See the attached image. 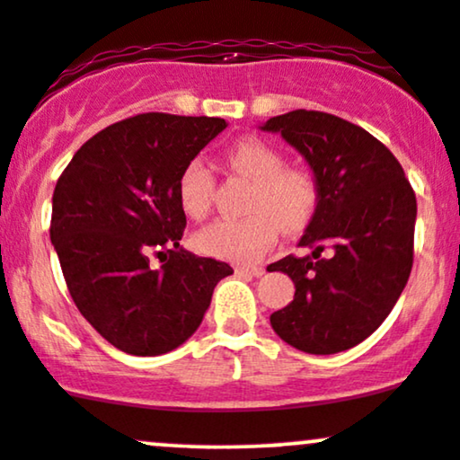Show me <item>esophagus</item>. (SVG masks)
<instances>
[{"instance_id":"obj_1","label":"esophagus","mask_w":460,"mask_h":460,"mask_svg":"<svg viewBox=\"0 0 460 460\" xmlns=\"http://www.w3.org/2000/svg\"><path fill=\"white\" fill-rule=\"evenodd\" d=\"M266 272L263 266H235V274H251V277H261Z\"/></svg>"}]
</instances>
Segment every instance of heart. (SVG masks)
Segmentation results:
<instances>
[{"mask_svg":"<svg viewBox=\"0 0 460 460\" xmlns=\"http://www.w3.org/2000/svg\"><path fill=\"white\" fill-rule=\"evenodd\" d=\"M229 164L255 181L246 218H220L194 235L200 252L218 260L248 263L260 260L274 244L279 225L285 234H298L311 223L320 203V188L303 168H285V157L268 142L248 138L231 146ZM214 175L203 160L183 166L177 197L183 212L203 218L212 205Z\"/></svg>","mask_w":460,"mask_h":460,"instance_id":"heart-1","label":"heart"}]
</instances>
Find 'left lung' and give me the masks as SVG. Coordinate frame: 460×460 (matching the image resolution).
Listing matches in <instances>:
<instances>
[{
    "instance_id": "1",
    "label": "left lung",
    "mask_w": 460,
    "mask_h": 460,
    "mask_svg": "<svg viewBox=\"0 0 460 460\" xmlns=\"http://www.w3.org/2000/svg\"><path fill=\"white\" fill-rule=\"evenodd\" d=\"M261 129L281 134L307 160L320 188L318 209L298 242L311 252L268 266L296 288L270 324L309 355L348 350L383 324L409 281L415 192L394 153L340 116L294 110Z\"/></svg>"
}]
</instances>
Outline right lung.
I'll return each instance as SVG.
<instances>
[{
    "instance_id": "obj_1",
    "label": "right lung",
    "mask_w": 460,
    "mask_h": 460,
    "mask_svg": "<svg viewBox=\"0 0 460 460\" xmlns=\"http://www.w3.org/2000/svg\"><path fill=\"white\" fill-rule=\"evenodd\" d=\"M225 128L214 116H131L84 142L58 179L49 235L68 294L128 355L181 346L203 322L216 283L234 274L229 263L179 246V172Z\"/></svg>"
}]
</instances>
